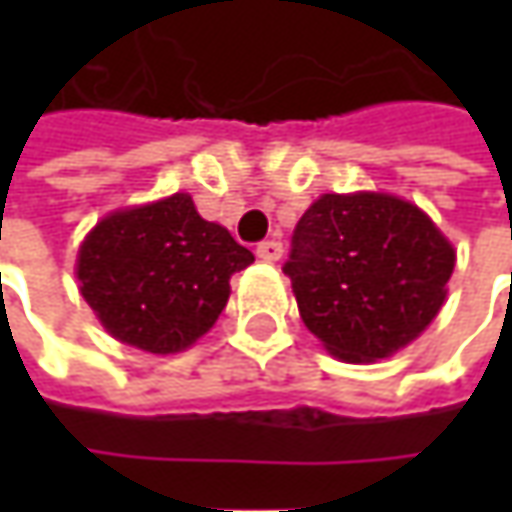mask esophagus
Listing matches in <instances>:
<instances>
[{
  "label": "esophagus",
  "mask_w": 512,
  "mask_h": 512,
  "mask_svg": "<svg viewBox=\"0 0 512 512\" xmlns=\"http://www.w3.org/2000/svg\"><path fill=\"white\" fill-rule=\"evenodd\" d=\"M256 256H259L262 262H279V259H282V242H276V239H265V242H259V247H256Z\"/></svg>",
  "instance_id": "esophagus-1"
}]
</instances>
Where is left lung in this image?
Here are the masks:
<instances>
[{
    "instance_id": "obj_1",
    "label": "left lung",
    "mask_w": 512,
    "mask_h": 512,
    "mask_svg": "<svg viewBox=\"0 0 512 512\" xmlns=\"http://www.w3.org/2000/svg\"><path fill=\"white\" fill-rule=\"evenodd\" d=\"M456 250L416 205L387 193H325L293 230L285 262L299 316L327 353L387 359L436 319Z\"/></svg>"
}]
</instances>
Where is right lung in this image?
Segmentation results:
<instances>
[{
    "label": "right lung",
    "mask_w": 512,
    "mask_h": 512,
    "mask_svg": "<svg viewBox=\"0 0 512 512\" xmlns=\"http://www.w3.org/2000/svg\"><path fill=\"white\" fill-rule=\"evenodd\" d=\"M253 253L196 213L187 193L113 210L85 236L76 279L113 339L168 356L216 325L230 276Z\"/></svg>",
    "instance_id": "right-lung-1"
}]
</instances>
